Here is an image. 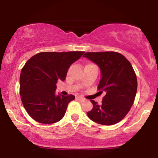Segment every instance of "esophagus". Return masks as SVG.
<instances>
[{"label":"esophagus","mask_w":158,"mask_h":158,"mask_svg":"<svg viewBox=\"0 0 158 158\" xmlns=\"http://www.w3.org/2000/svg\"><path fill=\"white\" fill-rule=\"evenodd\" d=\"M77 99H79V101H81V102H84V101L85 100V99H84V98L81 97H77Z\"/></svg>","instance_id":"obj_1"}]
</instances>
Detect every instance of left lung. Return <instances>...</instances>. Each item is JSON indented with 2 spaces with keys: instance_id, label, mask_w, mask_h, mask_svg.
Returning a JSON list of instances; mask_svg holds the SVG:
<instances>
[{
  "instance_id": "left-lung-1",
  "label": "left lung",
  "mask_w": 158,
  "mask_h": 158,
  "mask_svg": "<svg viewBox=\"0 0 158 158\" xmlns=\"http://www.w3.org/2000/svg\"><path fill=\"white\" fill-rule=\"evenodd\" d=\"M83 56L99 67L102 78L97 88L106 94L100 105L90 100L93 109L87 115L105 126L119 123L131 109L137 94V77L131 63L117 52H88Z\"/></svg>"
}]
</instances>
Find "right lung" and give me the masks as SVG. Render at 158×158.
<instances>
[{
  "label": "right lung",
  "mask_w": 158,
  "mask_h": 158,
  "mask_svg": "<svg viewBox=\"0 0 158 158\" xmlns=\"http://www.w3.org/2000/svg\"><path fill=\"white\" fill-rule=\"evenodd\" d=\"M85 52H41L32 56L20 76V95L23 106L32 119L52 124L63 118L73 95L55 94L56 83L64 81L68 68Z\"/></svg>",
  "instance_id": "obj_1"
}]
</instances>
